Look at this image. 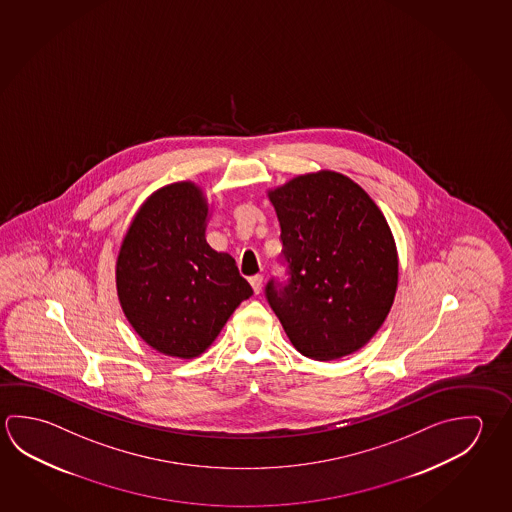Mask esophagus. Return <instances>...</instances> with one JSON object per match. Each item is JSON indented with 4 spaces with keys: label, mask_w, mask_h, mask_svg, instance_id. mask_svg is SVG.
Instances as JSON below:
<instances>
[{
    "label": "esophagus",
    "mask_w": 512,
    "mask_h": 512,
    "mask_svg": "<svg viewBox=\"0 0 512 512\" xmlns=\"http://www.w3.org/2000/svg\"><path fill=\"white\" fill-rule=\"evenodd\" d=\"M250 284H252L253 291L259 295L260 291H262V275L250 277Z\"/></svg>",
    "instance_id": "1"
}]
</instances>
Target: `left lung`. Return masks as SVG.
Returning a JSON list of instances; mask_svg holds the SVG:
<instances>
[{
  "mask_svg": "<svg viewBox=\"0 0 512 512\" xmlns=\"http://www.w3.org/2000/svg\"><path fill=\"white\" fill-rule=\"evenodd\" d=\"M280 223L283 277L264 287L298 352L329 361L356 352L385 322L397 252L385 217L354 181L323 171L269 194Z\"/></svg>",
  "mask_w": 512,
  "mask_h": 512,
  "instance_id": "left-lung-1",
  "label": "left lung"
}]
</instances>
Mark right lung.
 <instances>
[{
	"instance_id": "right-lung-1",
	"label": "right lung",
	"mask_w": 512,
	"mask_h": 512,
	"mask_svg": "<svg viewBox=\"0 0 512 512\" xmlns=\"http://www.w3.org/2000/svg\"><path fill=\"white\" fill-rule=\"evenodd\" d=\"M207 205L192 183L158 190L136 214L117 262L120 304L135 331L167 356L196 358L253 295L228 253L205 239Z\"/></svg>"
}]
</instances>
